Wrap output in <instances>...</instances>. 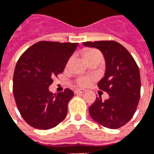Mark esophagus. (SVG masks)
Wrapping results in <instances>:
<instances>
[{"label":"esophagus","instance_id":"34e87169","mask_svg":"<svg viewBox=\"0 0 154 154\" xmlns=\"http://www.w3.org/2000/svg\"><path fill=\"white\" fill-rule=\"evenodd\" d=\"M84 92H85L84 89H76V90H75V94H83Z\"/></svg>","mask_w":154,"mask_h":154}]
</instances>
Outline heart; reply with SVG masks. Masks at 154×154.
<instances>
[{"instance_id": "heart-1", "label": "heart", "mask_w": 154, "mask_h": 154, "mask_svg": "<svg viewBox=\"0 0 154 154\" xmlns=\"http://www.w3.org/2000/svg\"><path fill=\"white\" fill-rule=\"evenodd\" d=\"M96 55H101V53L98 50L96 49H87L85 51L83 52V56L86 61H88V59H90L91 58H92ZM71 62V59L68 61V63ZM92 82V78L91 77H88V76H84V77H80L77 79V83L81 87H87Z\"/></svg>"}]
</instances>
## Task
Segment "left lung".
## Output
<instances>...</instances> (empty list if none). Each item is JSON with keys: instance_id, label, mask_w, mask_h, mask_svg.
<instances>
[{"instance_id": "8db88e82", "label": "left lung", "mask_w": 154, "mask_h": 154, "mask_svg": "<svg viewBox=\"0 0 154 154\" xmlns=\"http://www.w3.org/2000/svg\"><path fill=\"white\" fill-rule=\"evenodd\" d=\"M83 45L96 47L103 53L106 63L105 75L98 83L109 98L97 97L89 107L91 117L103 127L116 129L133 118L140 96V71L125 47L117 42H85Z\"/></svg>"}]
</instances>
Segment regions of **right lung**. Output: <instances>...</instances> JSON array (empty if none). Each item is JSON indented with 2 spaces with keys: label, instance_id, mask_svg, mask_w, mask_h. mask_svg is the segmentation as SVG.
I'll return each mask as SVG.
<instances>
[{
  "label": "right lung",
  "instance_id": "right-lung-1",
  "mask_svg": "<svg viewBox=\"0 0 154 154\" xmlns=\"http://www.w3.org/2000/svg\"><path fill=\"white\" fill-rule=\"evenodd\" d=\"M77 42L41 41L29 47L15 66L13 92L17 107L29 125L50 129L65 119L73 91L53 94L49 87L63 73Z\"/></svg>",
  "mask_w": 154,
  "mask_h": 154
}]
</instances>
